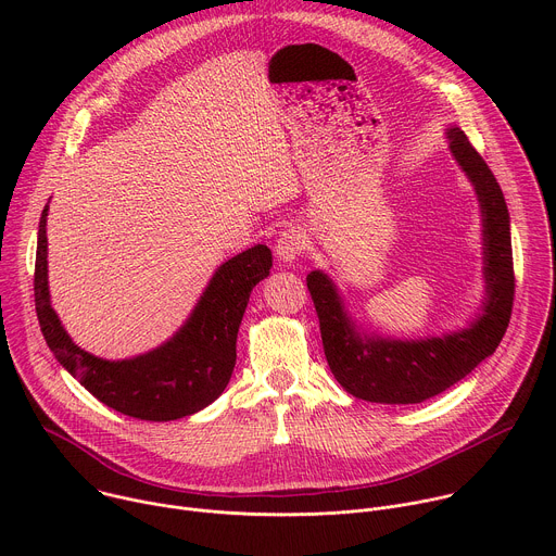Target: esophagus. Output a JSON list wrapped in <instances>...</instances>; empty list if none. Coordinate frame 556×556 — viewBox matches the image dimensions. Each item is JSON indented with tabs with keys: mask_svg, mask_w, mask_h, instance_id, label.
Returning <instances> with one entry per match:
<instances>
[{
	"mask_svg": "<svg viewBox=\"0 0 556 556\" xmlns=\"http://www.w3.org/2000/svg\"><path fill=\"white\" fill-rule=\"evenodd\" d=\"M305 247H307L305 232H303L299 226H290V228H286V230L279 235L275 251H277L279 260H283V262H294V260L305 251Z\"/></svg>",
	"mask_w": 556,
	"mask_h": 556,
	"instance_id": "esophagus-1",
	"label": "esophagus"
}]
</instances>
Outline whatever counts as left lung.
<instances>
[{
	"mask_svg": "<svg viewBox=\"0 0 556 556\" xmlns=\"http://www.w3.org/2000/svg\"><path fill=\"white\" fill-rule=\"evenodd\" d=\"M448 138L451 153L475 185L484 213L489 299L478 321L468 330L442 339L407 343L361 339L343 312L334 283L319 270L307 275L328 365L341 387L361 401L387 405L425 403L470 374L497 350L506 334L515 299L508 206L493 172L466 134L448 129Z\"/></svg>",
	"mask_w": 556,
	"mask_h": 556,
	"instance_id": "obj_1",
	"label": "left lung"
}]
</instances>
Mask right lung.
Masks as SVG:
<instances>
[{
    "mask_svg": "<svg viewBox=\"0 0 556 556\" xmlns=\"http://www.w3.org/2000/svg\"><path fill=\"white\" fill-rule=\"evenodd\" d=\"M46 215L48 206L37 232L35 307L43 339L56 361L94 399L129 418L167 422L211 405L230 380L237 330L251 290L270 273V249L257 244L222 264L189 321L172 341L149 354L112 363L76 348L50 305Z\"/></svg>",
    "mask_w": 556,
    "mask_h": 556,
    "instance_id": "obj_1",
    "label": "right lung"
}]
</instances>
